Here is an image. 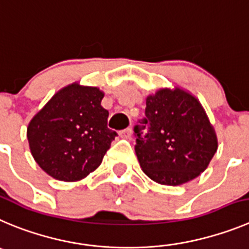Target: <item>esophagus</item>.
<instances>
[{"mask_svg":"<svg viewBox=\"0 0 249 249\" xmlns=\"http://www.w3.org/2000/svg\"><path fill=\"white\" fill-rule=\"evenodd\" d=\"M119 135H120V138H123V139H131L132 129L131 127H126V129L122 130V131L119 132Z\"/></svg>","mask_w":249,"mask_h":249,"instance_id":"1","label":"esophagus"}]
</instances>
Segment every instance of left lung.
Masks as SVG:
<instances>
[{
  "label": "left lung",
  "mask_w": 249,
  "mask_h": 249,
  "mask_svg": "<svg viewBox=\"0 0 249 249\" xmlns=\"http://www.w3.org/2000/svg\"><path fill=\"white\" fill-rule=\"evenodd\" d=\"M134 132L141 168L160 184L180 185L194 179L217 150L215 130L201 104L177 87L146 98L145 118Z\"/></svg>",
  "instance_id": "left-lung-1"
}]
</instances>
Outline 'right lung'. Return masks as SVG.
Wrapping results in <instances>:
<instances>
[{
  "mask_svg": "<svg viewBox=\"0 0 249 249\" xmlns=\"http://www.w3.org/2000/svg\"><path fill=\"white\" fill-rule=\"evenodd\" d=\"M104 93L97 87L72 83L55 94L30 120V152L44 172L55 179L76 182L102 163L118 135L109 129Z\"/></svg>",
  "mask_w": 249,
  "mask_h": 249,
  "instance_id": "right-lung-1",
  "label": "right lung"
}]
</instances>
